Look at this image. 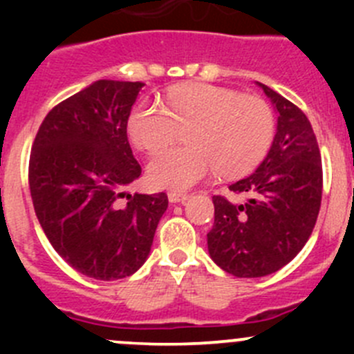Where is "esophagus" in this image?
Listing matches in <instances>:
<instances>
[{"label": "esophagus", "mask_w": 354, "mask_h": 354, "mask_svg": "<svg viewBox=\"0 0 354 354\" xmlns=\"http://www.w3.org/2000/svg\"><path fill=\"white\" fill-rule=\"evenodd\" d=\"M188 197H190L188 194H176V192H171V194L167 195V198H169L171 203H183L187 202Z\"/></svg>", "instance_id": "obj_1"}]
</instances>
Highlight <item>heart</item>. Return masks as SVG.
<instances>
[{
  "mask_svg": "<svg viewBox=\"0 0 354 354\" xmlns=\"http://www.w3.org/2000/svg\"><path fill=\"white\" fill-rule=\"evenodd\" d=\"M274 128L266 99L209 84L173 88L166 109L140 102L128 120L131 142L149 154L169 147L185 131L187 147L162 152L149 164L151 183L176 192L205 180L214 169L221 176L248 173L266 157Z\"/></svg>",
  "mask_w": 354,
  "mask_h": 354,
  "instance_id": "obj_1",
  "label": "heart"
}]
</instances>
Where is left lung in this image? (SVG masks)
Listing matches in <instances>:
<instances>
[{
  "label": "left lung",
  "mask_w": 354,
  "mask_h": 354,
  "mask_svg": "<svg viewBox=\"0 0 354 354\" xmlns=\"http://www.w3.org/2000/svg\"><path fill=\"white\" fill-rule=\"evenodd\" d=\"M277 109V133L255 173L214 195L207 245L214 262L236 277H262L291 262L315 227L322 202V160L308 118L286 97L259 84Z\"/></svg>",
  "instance_id": "1"
}]
</instances>
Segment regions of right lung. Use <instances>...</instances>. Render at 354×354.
Wrapping results in <instances>:
<instances>
[{
    "label": "right lung",
    "mask_w": 354,
    "mask_h": 354,
    "mask_svg": "<svg viewBox=\"0 0 354 354\" xmlns=\"http://www.w3.org/2000/svg\"><path fill=\"white\" fill-rule=\"evenodd\" d=\"M142 87V82H94L49 111L32 144L28 187L35 216L53 248L99 281L140 269L167 209L164 192H124L142 174L127 135Z\"/></svg>",
    "instance_id": "right-lung-1"
}]
</instances>
